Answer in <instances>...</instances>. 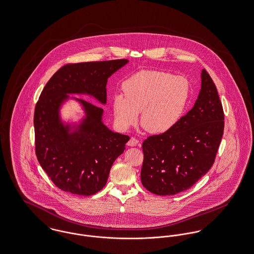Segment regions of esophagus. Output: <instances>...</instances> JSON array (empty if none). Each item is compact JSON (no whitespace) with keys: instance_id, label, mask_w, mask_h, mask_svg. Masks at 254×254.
<instances>
[{"instance_id":"obj_1","label":"esophagus","mask_w":254,"mask_h":254,"mask_svg":"<svg viewBox=\"0 0 254 254\" xmlns=\"http://www.w3.org/2000/svg\"><path fill=\"white\" fill-rule=\"evenodd\" d=\"M138 143H139V140H138V139H136L135 137H131V138L129 139V141L127 142V145H128L129 147H135V146L138 145Z\"/></svg>"}]
</instances>
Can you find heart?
Masks as SVG:
<instances>
[{"label": "heart", "mask_w": 254, "mask_h": 254, "mask_svg": "<svg viewBox=\"0 0 254 254\" xmlns=\"http://www.w3.org/2000/svg\"><path fill=\"white\" fill-rule=\"evenodd\" d=\"M124 94L112 99L117 123L127 128L138 120L149 133L160 134L171 130L183 116L188 105L191 85L182 75L142 70L126 78L122 84Z\"/></svg>", "instance_id": "b5f03b06"}]
</instances>
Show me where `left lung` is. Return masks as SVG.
I'll use <instances>...</instances> for the list:
<instances>
[{
	"mask_svg": "<svg viewBox=\"0 0 254 254\" xmlns=\"http://www.w3.org/2000/svg\"><path fill=\"white\" fill-rule=\"evenodd\" d=\"M224 127L222 102L203 69L194 107L171 130L149 136L143 142V186L159 195H173L191 188L214 163Z\"/></svg>",
	"mask_w": 254,
	"mask_h": 254,
	"instance_id": "8db88e82",
	"label": "left lung"
}]
</instances>
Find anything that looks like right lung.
<instances>
[{"label": "right lung", "instance_id": "right-lung-1", "mask_svg": "<svg viewBox=\"0 0 254 254\" xmlns=\"http://www.w3.org/2000/svg\"><path fill=\"white\" fill-rule=\"evenodd\" d=\"M127 60L68 63L42 90L34 109L35 154L48 177L60 190L79 195L98 193L106 184L113 162L129 136L109 130L102 122L103 108L78 100L86 110L79 130L69 134L59 109L67 94H90L106 103L107 78Z\"/></svg>", "mask_w": 254, "mask_h": 254}]
</instances>
